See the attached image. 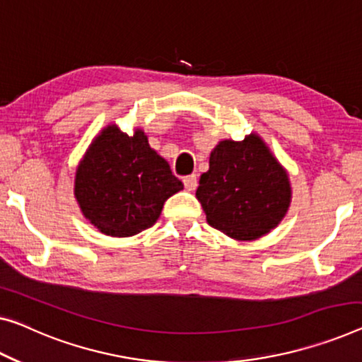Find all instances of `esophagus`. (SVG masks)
Instances as JSON below:
<instances>
[{"instance_id":"esophagus-1","label":"esophagus","mask_w":362,"mask_h":362,"mask_svg":"<svg viewBox=\"0 0 362 362\" xmlns=\"http://www.w3.org/2000/svg\"><path fill=\"white\" fill-rule=\"evenodd\" d=\"M183 185H185V188H187L188 192L195 190V188L198 187L197 175H187V177H183Z\"/></svg>"}]
</instances>
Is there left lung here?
<instances>
[{
	"mask_svg": "<svg viewBox=\"0 0 362 362\" xmlns=\"http://www.w3.org/2000/svg\"><path fill=\"white\" fill-rule=\"evenodd\" d=\"M197 198L214 229L240 242L257 240L284 219L291 206L289 175L257 133L223 139L209 154Z\"/></svg>",
	"mask_w": 362,
	"mask_h": 362,
	"instance_id": "left-lung-1",
	"label": "left lung"
}]
</instances>
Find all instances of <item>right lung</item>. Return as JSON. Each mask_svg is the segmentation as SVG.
<instances>
[{
	"instance_id": "add662e5",
	"label": "right lung",
	"mask_w": 362,
	"mask_h": 362,
	"mask_svg": "<svg viewBox=\"0 0 362 362\" xmlns=\"http://www.w3.org/2000/svg\"><path fill=\"white\" fill-rule=\"evenodd\" d=\"M182 188L141 128L127 134L115 123L93 139L74 177L81 213L110 237H132L151 228L167 198Z\"/></svg>"
}]
</instances>
